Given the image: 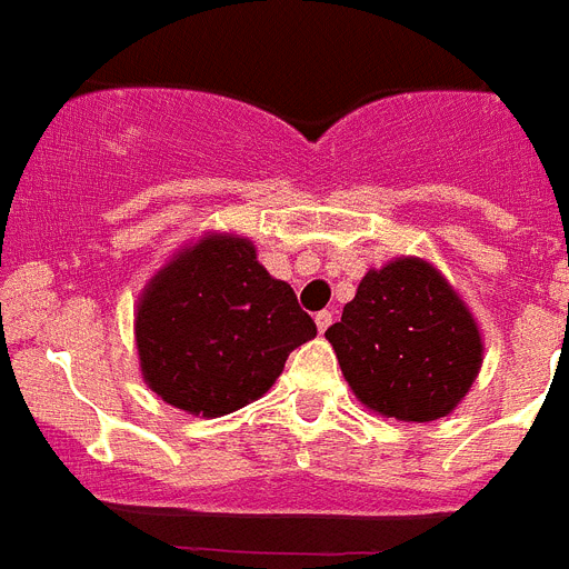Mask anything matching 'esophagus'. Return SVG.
Masks as SVG:
<instances>
[{
  "instance_id": "esophagus-1",
  "label": "esophagus",
  "mask_w": 569,
  "mask_h": 569,
  "mask_svg": "<svg viewBox=\"0 0 569 569\" xmlns=\"http://www.w3.org/2000/svg\"><path fill=\"white\" fill-rule=\"evenodd\" d=\"M315 323H318V329H321V332H327L329 323H332V312H329V309H321V312L315 315Z\"/></svg>"
}]
</instances>
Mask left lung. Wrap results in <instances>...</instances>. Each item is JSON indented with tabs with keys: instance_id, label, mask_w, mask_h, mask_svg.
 Masks as SVG:
<instances>
[{
	"instance_id": "left-lung-1",
	"label": "left lung",
	"mask_w": 569,
	"mask_h": 569,
	"mask_svg": "<svg viewBox=\"0 0 569 569\" xmlns=\"http://www.w3.org/2000/svg\"><path fill=\"white\" fill-rule=\"evenodd\" d=\"M327 338L352 393L381 417L405 422L451 413L483 361L466 303L417 257L367 271Z\"/></svg>"
}]
</instances>
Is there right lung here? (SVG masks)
Returning a JSON list of instances; mask_svg holds the SVG:
<instances>
[{
  "label": "right lung",
  "mask_w": 569,
  "mask_h": 569,
  "mask_svg": "<svg viewBox=\"0 0 569 569\" xmlns=\"http://www.w3.org/2000/svg\"><path fill=\"white\" fill-rule=\"evenodd\" d=\"M318 327L240 237H204L144 289L136 341L147 385L173 408L222 417L260 399Z\"/></svg>",
  "instance_id": "add662e5"
}]
</instances>
